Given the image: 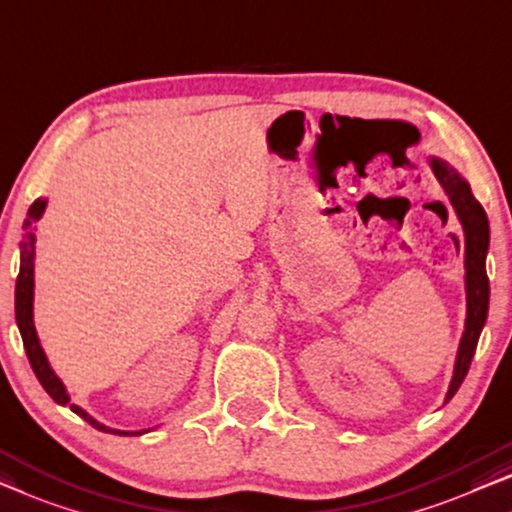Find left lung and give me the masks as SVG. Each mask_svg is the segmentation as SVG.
Instances as JSON below:
<instances>
[{
  "instance_id": "1",
  "label": "left lung",
  "mask_w": 512,
  "mask_h": 512,
  "mask_svg": "<svg viewBox=\"0 0 512 512\" xmlns=\"http://www.w3.org/2000/svg\"><path fill=\"white\" fill-rule=\"evenodd\" d=\"M432 170L436 180L441 182L450 203H453L459 221L464 226V268H466V323L464 335L459 342L455 374L450 381L448 399H453L455 392L462 385L466 372H469L473 353H476L480 330L487 321V309H490V279L485 272V256L490 247V224H487V214L476 198L471 194V187L462 180L457 170L441 159H432Z\"/></svg>"
}]
</instances>
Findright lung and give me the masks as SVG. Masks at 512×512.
Instances as JSON below:
<instances>
[{
    "label": "right lung",
    "instance_id": "1",
    "mask_svg": "<svg viewBox=\"0 0 512 512\" xmlns=\"http://www.w3.org/2000/svg\"><path fill=\"white\" fill-rule=\"evenodd\" d=\"M43 210H46V201H34L32 207H29V212H27L25 224H22V228H25V240L20 242V274H18V281H16V321H18V328H20V335H22V344H25L29 365H32L36 379H39V383L43 385V390H46L57 404L71 406L73 413H78L80 418L90 422V425L99 429V432H113V434L129 436V432H120V429H110L106 425H101V422H96L92 416H87V413L80 409V406L69 404V395H66L62 381H59L53 369H50L48 360H46V353H43V348L39 344V337H36L34 318H32L34 242L36 240H34L32 226L41 219ZM133 434H143V432H133Z\"/></svg>",
    "mask_w": 512,
    "mask_h": 512
}]
</instances>
